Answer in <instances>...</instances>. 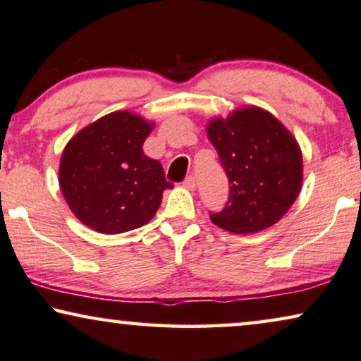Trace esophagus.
<instances>
[{
	"instance_id": "obj_1",
	"label": "esophagus",
	"mask_w": 361,
	"mask_h": 361,
	"mask_svg": "<svg viewBox=\"0 0 361 361\" xmlns=\"http://www.w3.org/2000/svg\"><path fill=\"white\" fill-rule=\"evenodd\" d=\"M184 187H185V189H189V190H194L195 189V179H194V177H192V176L185 177Z\"/></svg>"
}]
</instances>
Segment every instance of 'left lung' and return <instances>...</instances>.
<instances>
[{
	"label": "left lung",
	"instance_id": "obj_1",
	"mask_svg": "<svg viewBox=\"0 0 361 361\" xmlns=\"http://www.w3.org/2000/svg\"><path fill=\"white\" fill-rule=\"evenodd\" d=\"M228 176L230 200L210 220L231 233H258L283 219L302 187V151L290 131L259 106L207 123Z\"/></svg>",
	"mask_w": 361,
	"mask_h": 361
}]
</instances>
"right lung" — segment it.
<instances>
[{"mask_svg": "<svg viewBox=\"0 0 361 361\" xmlns=\"http://www.w3.org/2000/svg\"><path fill=\"white\" fill-rule=\"evenodd\" d=\"M154 123L113 111L82 128L63 147L59 185L72 214L105 235L140 228L171 189L159 161L142 151Z\"/></svg>", "mask_w": 361, "mask_h": 361, "instance_id": "obj_1", "label": "right lung"}]
</instances>
